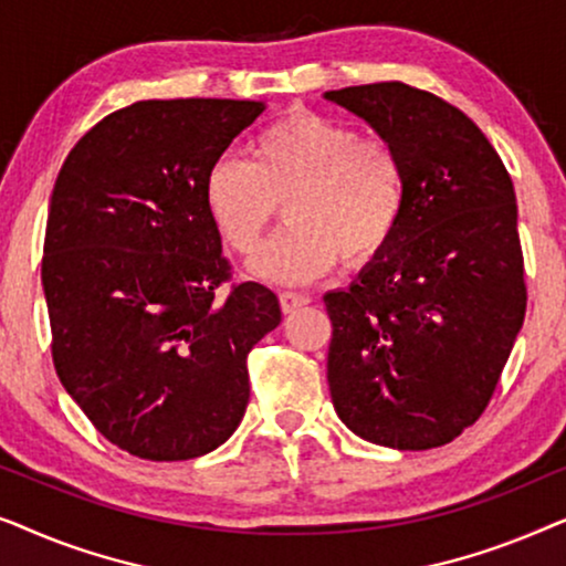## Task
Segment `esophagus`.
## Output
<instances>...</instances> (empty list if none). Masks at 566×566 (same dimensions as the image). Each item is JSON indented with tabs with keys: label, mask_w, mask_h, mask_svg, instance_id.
<instances>
[{
	"label": "esophagus",
	"mask_w": 566,
	"mask_h": 566,
	"mask_svg": "<svg viewBox=\"0 0 566 566\" xmlns=\"http://www.w3.org/2000/svg\"><path fill=\"white\" fill-rule=\"evenodd\" d=\"M308 296H304V293H293V291H283L281 293V308L285 314H291V312H296V308H301V306H306L308 304Z\"/></svg>",
	"instance_id": "1"
}]
</instances>
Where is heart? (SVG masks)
Returning a JSON list of instances; mask_svg holds the SVG:
<instances>
[{"instance_id":"heart-1","label":"heart","mask_w":566,"mask_h":566,"mask_svg":"<svg viewBox=\"0 0 566 566\" xmlns=\"http://www.w3.org/2000/svg\"><path fill=\"white\" fill-rule=\"evenodd\" d=\"M203 198L237 254L258 250L283 203L289 223L252 270L268 281L306 283L339 260L363 268L381 258L405 219L407 167L386 138L296 107L252 138L250 161H213Z\"/></svg>"}]
</instances>
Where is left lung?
Segmentation results:
<instances>
[{
	"label": "left lung",
	"instance_id": "8db88e82",
	"mask_svg": "<svg viewBox=\"0 0 566 566\" xmlns=\"http://www.w3.org/2000/svg\"><path fill=\"white\" fill-rule=\"evenodd\" d=\"M327 99L407 167L397 237L358 283L324 296L332 405L370 443L446 446L490 405L525 319L513 180L476 123L432 92L376 82Z\"/></svg>",
	"mask_w": 566,
	"mask_h": 566
}]
</instances>
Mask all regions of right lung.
Returning a JSON list of instances; mask_svg holds the SVG:
<instances>
[{
  "mask_svg": "<svg viewBox=\"0 0 566 566\" xmlns=\"http://www.w3.org/2000/svg\"><path fill=\"white\" fill-rule=\"evenodd\" d=\"M252 99H142L61 167L43 242L51 355L99 436L149 461L219 448L250 401L247 355L277 296L231 281L206 172L262 113Z\"/></svg>",
  "mask_w": 566,
  "mask_h": 566,
  "instance_id": "add662e5",
  "label": "right lung"
}]
</instances>
